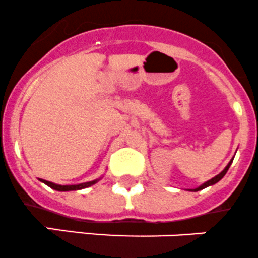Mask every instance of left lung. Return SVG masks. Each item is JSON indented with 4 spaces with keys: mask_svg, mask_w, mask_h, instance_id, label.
<instances>
[{
    "mask_svg": "<svg viewBox=\"0 0 258 258\" xmlns=\"http://www.w3.org/2000/svg\"><path fill=\"white\" fill-rule=\"evenodd\" d=\"M232 161H233V159H232L231 161L228 162V165H227V166L224 167V170H223V171H222V172H219L218 175H216V176H214V177H212L211 180H208V181H206V182H204V184H202L201 186H198V187H197V189H192L191 191H199V190L204 189V187H207V186H211V185H213V184H216V182H218L219 180H221L222 177H223L224 175H226V172L228 171V169H229V166H231Z\"/></svg>",
    "mask_w": 258,
    "mask_h": 258,
    "instance_id": "1",
    "label": "left lung"
}]
</instances>
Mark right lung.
Segmentation results:
<instances>
[{"instance_id": "obj_1", "label": "right lung", "mask_w": 258, "mask_h": 258, "mask_svg": "<svg viewBox=\"0 0 258 258\" xmlns=\"http://www.w3.org/2000/svg\"><path fill=\"white\" fill-rule=\"evenodd\" d=\"M98 180L99 179H96V180H93V181L82 182V184H78V185H57V184H54V182L47 181V180H44V179H40V181H42L44 184H46L47 186L52 187V189L57 190V191H71V190H81V189H84V187L92 186V185L96 184Z\"/></svg>"}]
</instances>
